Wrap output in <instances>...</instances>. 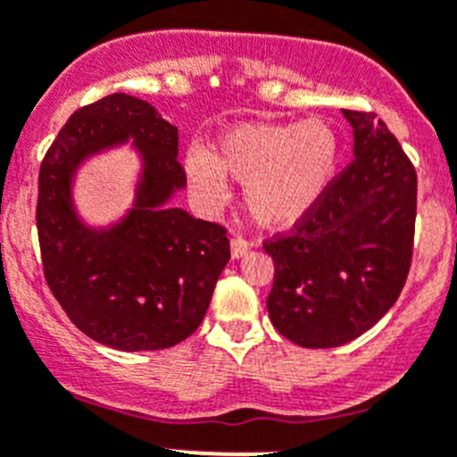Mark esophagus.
<instances>
[{"mask_svg":"<svg viewBox=\"0 0 457 457\" xmlns=\"http://www.w3.org/2000/svg\"><path fill=\"white\" fill-rule=\"evenodd\" d=\"M250 250V243L245 241L243 237H234L232 238V259H241V256L247 254Z\"/></svg>","mask_w":457,"mask_h":457,"instance_id":"obj_1","label":"esophagus"}]
</instances>
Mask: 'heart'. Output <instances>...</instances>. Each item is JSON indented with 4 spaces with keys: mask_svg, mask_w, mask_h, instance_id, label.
<instances>
[{
    "mask_svg": "<svg viewBox=\"0 0 457 457\" xmlns=\"http://www.w3.org/2000/svg\"><path fill=\"white\" fill-rule=\"evenodd\" d=\"M339 136L328 122H252L229 129L210 156L187 158V179L207 201L223 176L245 185V205L265 228H290L326 194L339 165Z\"/></svg>",
    "mask_w": 457,
    "mask_h": 457,
    "instance_id": "obj_1",
    "label": "heart"
}]
</instances>
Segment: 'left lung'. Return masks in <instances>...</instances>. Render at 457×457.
<instances>
[{
  "label": "left lung",
  "instance_id": "left-lung-1",
  "mask_svg": "<svg viewBox=\"0 0 457 457\" xmlns=\"http://www.w3.org/2000/svg\"><path fill=\"white\" fill-rule=\"evenodd\" d=\"M355 161L287 234L263 247L274 261L268 312L286 339L335 348L391 310L413 256L418 174L375 113L341 109Z\"/></svg>",
  "mask_w": 457,
  "mask_h": 457
}]
</instances>
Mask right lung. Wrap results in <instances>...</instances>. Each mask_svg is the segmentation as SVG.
I'll return each instance as SVG.
<instances>
[{
	"label": "right lung",
	"mask_w": 457,
	"mask_h": 457,
	"mask_svg": "<svg viewBox=\"0 0 457 457\" xmlns=\"http://www.w3.org/2000/svg\"><path fill=\"white\" fill-rule=\"evenodd\" d=\"M131 137L144 176L130 214L109 230L74 214L70 180L93 153ZM185 187L179 129L149 102L111 93L69 118L37 180L44 278L71 321L116 351H161L187 339L229 261L228 229L170 201Z\"/></svg>",
	"instance_id": "right-lung-1"
}]
</instances>
